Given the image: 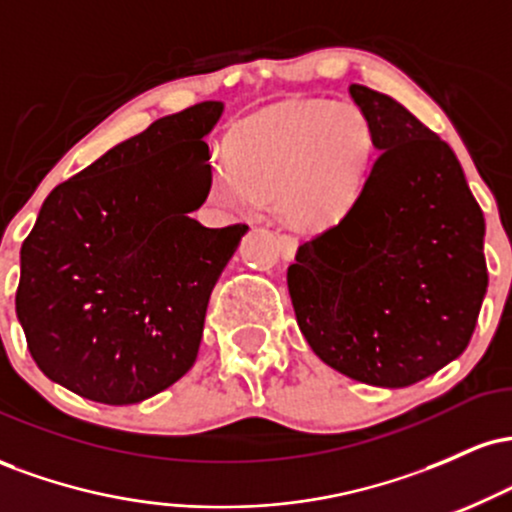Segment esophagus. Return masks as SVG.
Here are the masks:
<instances>
[{
	"label": "esophagus",
	"instance_id": "esophagus-1",
	"mask_svg": "<svg viewBox=\"0 0 512 512\" xmlns=\"http://www.w3.org/2000/svg\"><path fill=\"white\" fill-rule=\"evenodd\" d=\"M276 238H279L281 255H284V257H293V255H296V248H298V240H296V238L286 236V233H276Z\"/></svg>",
	"mask_w": 512,
	"mask_h": 512
}]
</instances>
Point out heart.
<instances>
[{
	"label": "heart",
	"mask_w": 512,
	"mask_h": 512,
	"mask_svg": "<svg viewBox=\"0 0 512 512\" xmlns=\"http://www.w3.org/2000/svg\"><path fill=\"white\" fill-rule=\"evenodd\" d=\"M375 149L373 120L361 105L327 98L272 105L236 127L231 158L211 163L209 199L250 211L257 197H274L293 226L322 231L354 207Z\"/></svg>",
	"instance_id": "heart-1"
}]
</instances>
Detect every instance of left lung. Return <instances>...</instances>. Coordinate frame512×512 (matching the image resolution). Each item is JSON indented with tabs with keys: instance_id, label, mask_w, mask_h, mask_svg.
<instances>
[{
	"instance_id": "obj_1",
	"label": "left lung",
	"mask_w": 512,
	"mask_h": 512,
	"mask_svg": "<svg viewBox=\"0 0 512 512\" xmlns=\"http://www.w3.org/2000/svg\"><path fill=\"white\" fill-rule=\"evenodd\" d=\"M378 158L342 221L296 252L286 281L298 327L327 366L407 387L467 349L489 286L484 214L452 149L404 105L349 86Z\"/></svg>"
}]
</instances>
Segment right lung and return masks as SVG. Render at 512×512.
I'll use <instances>...</instances> for the list:
<instances>
[{"label":"right lung","instance_id":"right-lung-1","mask_svg":"<svg viewBox=\"0 0 512 512\" xmlns=\"http://www.w3.org/2000/svg\"><path fill=\"white\" fill-rule=\"evenodd\" d=\"M221 113L197 103L117 144L50 192L23 240L28 351L76 395L137 404L195 363L211 289L248 231L187 216L209 195L204 134Z\"/></svg>","mask_w":512,"mask_h":512}]
</instances>
